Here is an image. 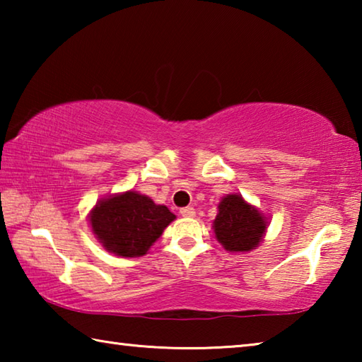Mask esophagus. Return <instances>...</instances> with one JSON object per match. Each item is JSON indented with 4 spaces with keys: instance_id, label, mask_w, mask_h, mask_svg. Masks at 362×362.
Instances as JSON below:
<instances>
[{
    "instance_id": "esophagus-1",
    "label": "esophagus",
    "mask_w": 362,
    "mask_h": 362,
    "mask_svg": "<svg viewBox=\"0 0 362 362\" xmlns=\"http://www.w3.org/2000/svg\"><path fill=\"white\" fill-rule=\"evenodd\" d=\"M180 214H182V217H194L196 211L192 206H187V207H183V209H180Z\"/></svg>"
}]
</instances>
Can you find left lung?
<instances>
[{
	"label": "left lung",
	"mask_w": 362,
	"mask_h": 362,
	"mask_svg": "<svg viewBox=\"0 0 362 362\" xmlns=\"http://www.w3.org/2000/svg\"><path fill=\"white\" fill-rule=\"evenodd\" d=\"M212 228L217 241L230 252H249L262 243L268 218L241 194H226L218 203Z\"/></svg>",
	"instance_id": "obj_1"
}]
</instances>
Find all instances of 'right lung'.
Returning a JSON list of instances; mask_svg holds the SVG:
<instances>
[{"instance_id": "add662e5", "label": "right lung", "mask_w": 362, "mask_h": 362, "mask_svg": "<svg viewBox=\"0 0 362 362\" xmlns=\"http://www.w3.org/2000/svg\"><path fill=\"white\" fill-rule=\"evenodd\" d=\"M174 218L166 206L132 189L97 201L89 214L94 236L118 257L145 255Z\"/></svg>"}]
</instances>
